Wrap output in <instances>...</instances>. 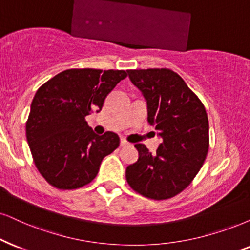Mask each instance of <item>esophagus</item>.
Wrapping results in <instances>:
<instances>
[{"instance_id":"esophagus-1","label":"esophagus","mask_w":250,"mask_h":250,"mask_svg":"<svg viewBox=\"0 0 250 250\" xmlns=\"http://www.w3.org/2000/svg\"><path fill=\"white\" fill-rule=\"evenodd\" d=\"M121 146H127V145H129V142H127L125 140V138H121Z\"/></svg>"}]
</instances>
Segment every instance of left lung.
Returning a JSON list of instances; mask_svg holds the SVG:
<instances>
[{
    "mask_svg": "<svg viewBox=\"0 0 250 250\" xmlns=\"http://www.w3.org/2000/svg\"><path fill=\"white\" fill-rule=\"evenodd\" d=\"M147 103V121L162 143L152 154L135 144L138 160L125 169L128 185L151 200L174 197L190 185L209 150V120L198 97L170 69L128 70Z\"/></svg>",
    "mask_w": 250,
    "mask_h": 250,
    "instance_id": "left-lung-1",
    "label": "left lung"
}]
</instances>
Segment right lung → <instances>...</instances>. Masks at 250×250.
Segmentation results:
<instances>
[{
	"mask_svg": "<svg viewBox=\"0 0 250 250\" xmlns=\"http://www.w3.org/2000/svg\"><path fill=\"white\" fill-rule=\"evenodd\" d=\"M127 76L113 69H68L38 88L26 138L38 170L53 187H84L96 178L104 158L118 148L115 132L94 134L85 118L100 112L107 94Z\"/></svg>",
	"mask_w": 250,
	"mask_h": 250,
	"instance_id": "1",
	"label": "right lung"
}]
</instances>
